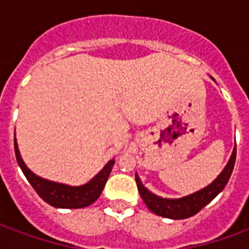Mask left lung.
Wrapping results in <instances>:
<instances>
[{"mask_svg": "<svg viewBox=\"0 0 249 249\" xmlns=\"http://www.w3.org/2000/svg\"><path fill=\"white\" fill-rule=\"evenodd\" d=\"M211 79L214 81L213 77ZM236 158V146L232 150V154L229 159L228 164L225 165L224 170L218 174V177L209 183L207 187L199 190L196 193H193L183 197H177V199H169V197H161L151 193L150 190L146 189L143 183L141 182V178L136 173V182L138 186L141 197L147 205V208L154 212L158 216L165 217V218H172V220H183L189 217L196 214L204 208L205 205L211 203L218 194L225 189V186L229 182V178L231 176L234 164H235Z\"/></svg>", "mask_w": 249, "mask_h": 249, "instance_id": "8db88e82", "label": "left lung"}]
</instances>
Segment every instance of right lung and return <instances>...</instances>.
Segmentation results:
<instances>
[{
    "mask_svg": "<svg viewBox=\"0 0 249 249\" xmlns=\"http://www.w3.org/2000/svg\"><path fill=\"white\" fill-rule=\"evenodd\" d=\"M14 148H15L18 164L23 170L25 178L28 179L33 189L36 190L38 196L55 208L77 209L93 204L94 201L101 196L103 187H105L109 173L112 170L113 164H115V159L109 160L108 163L102 168L101 172H98L89 182H86L85 185L70 186L66 183L49 181V179H45V178L33 173L21 159L20 152L18 148L17 138L14 140Z\"/></svg>",
    "mask_w": 249,
    "mask_h": 249,
    "instance_id": "1",
    "label": "right lung"
}]
</instances>
